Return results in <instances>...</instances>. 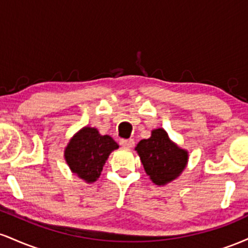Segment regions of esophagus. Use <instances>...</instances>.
<instances>
[{
  "label": "esophagus",
  "instance_id": "esophagus-1",
  "mask_svg": "<svg viewBox=\"0 0 248 248\" xmlns=\"http://www.w3.org/2000/svg\"><path fill=\"white\" fill-rule=\"evenodd\" d=\"M120 144L122 147L132 148L134 146V140H132V139H121Z\"/></svg>",
  "mask_w": 248,
  "mask_h": 248
}]
</instances>
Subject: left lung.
<instances>
[{"mask_svg": "<svg viewBox=\"0 0 248 248\" xmlns=\"http://www.w3.org/2000/svg\"><path fill=\"white\" fill-rule=\"evenodd\" d=\"M135 150L146 172L157 186L171 182L186 166L187 153L172 143L162 128L153 130L149 139L139 142Z\"/></svg>", "mask_w": 248, "mask_h": 248, "instance_id": "left-lung-1", "label": "left lung"}]
</instances>
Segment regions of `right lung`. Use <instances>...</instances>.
I'll return each mask as SVG.
<instances>
[{
	"mask_svg": "<svg viewBox=\"0 0 248 248\" xmlns=\"http://www.w3.org/2000/svg\"><path fill=\"white\" fill-rule=\"evenodd\" d=\"M118 148L110 136L101 135L95 128L85 127L71 139L65 149V160L72 172L92 183L100 176L109 154Z\"/></svg>",
	"mask_w": 248,
	"mask_h": 248,
	"instance_id": "add662e5",
	"label": "right lung"
}]
</instances>
